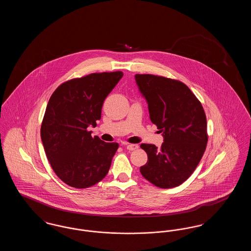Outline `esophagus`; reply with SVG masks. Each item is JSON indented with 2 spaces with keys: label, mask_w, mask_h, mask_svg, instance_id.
<instances>
[{
  "label": "esophagus",
  "mask_w": 251,
  "mask_h": 251,
  "mask_svg": "<svg viewBox=\"0 0 251 251\" xmlns=\"http://www.w3.org/2000/svg\"><path fill=\"white\" fill-rule=\"evenodd\" d=\"M126 149L128 151H135V150L138 149V145H136V144H128L126 146Z\"/></svg>",
  "instance_id": "34e87169"
}]
</instances>
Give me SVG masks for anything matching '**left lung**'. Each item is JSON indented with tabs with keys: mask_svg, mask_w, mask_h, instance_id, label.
Instances as JSON below:
<instances>
[{
	"mask_svg": "<svg viewBox=\"0 0 251 251\" xmlns=\"http://www.w3.org/2000/svg\"><path fill=\"white\" fill-rule=\"evenodd\" d=\"M135 81L147 100L150 119L164 136L160 149L141 144L148 162L140 167V172L157 187L179 186L193 174L206 150L204 109L180 81L152 74H136Z\"/></svg>",
	"mask_w": 251,
	"mask_h": 251,
	"instance_id": "obj_1",
	"label": "left lung"
}]
</instances>
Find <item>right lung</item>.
<instances>
[{
	"mask_svg": "<svg viewBox=\"0 0 251 251\" xmlns=\"http://www.w3.org/2000/svg\"><path fill=\"white\" fill-rule=\"evenodd\" d=\"M122 76V72H101L74 78L60 84L49 100L41 140L52 170L72 187H91L107 175L119 144L92 137L87 128L97 126L104 100Z\"/></svg>",
	"mask_w": 251,
	"mask_h": 251,
	"instance_id": "1",
	"label": "right lung"
}]
</instances>
